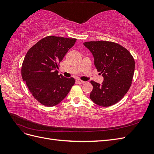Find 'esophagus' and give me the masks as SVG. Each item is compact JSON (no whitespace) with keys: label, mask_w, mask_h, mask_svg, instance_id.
<instances>
[{"label":"esophagus","mask_w":154,"mask_h":154,"mask_svg":"<svg viewBox=\"0 0 154 154\" xmlns=\"http://www.w3.org/2000/svg\"><path fill=\"white\" fill-rule=\"evenodd\" d=\"M76 82L78 83H79V84H83V83H85V82L84 81H82L81 80H79V79H78V80H76Z\"/></svg>","instance_id":"obj_1"}]
</instances>
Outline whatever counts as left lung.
Masks as SVG:
<instances>
[{"instance_id":"obj_1","label":"left lung","mask_w":154,"mask_h":154,"mask_svg":"<svg viewBox=\"0 0 154 154\" xmlns=\"http://www.w3.org/2000/svg\"><path fill=\"white\" fill-rule=\"evenodd\" d=\"M83 45L92 53L95 67L104 79L101 84L91 82V100L100 106L116 104L131 86L135 69L133 57L127 49L112 42L91 41Z\"/></svg>"}]
</instances>
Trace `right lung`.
<instances>
[{"label":"right lung","mask_w":154,"mask_h":154,"mask_svg":"<svg viewBox=\"0 0 154 154\" xmlns=\"http://www.w3.org/2000/svg\"><path fill=\"white\" fill-rule=\"evenodd\" d=\"M76 38L49 36L35 44L22 66V77L35 98L41 104L53 106L68 94L75 83L73 78L59 75V63L74 45Z\"/></svg>","instance_id":"1"}]
</instances>
